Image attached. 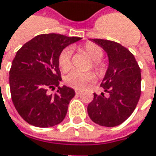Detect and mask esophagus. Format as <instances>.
I'll return each mask as SVG.
<instances>
[{
  "mask_svg": "<svg viewBox=\"0 0 156 156\" xmlns=\"http://www.w3.org/2000/svg\"><path fill=\"white\" fill-rule=\"evenodd\" d=\"M75 91H76V94H78V95H79V94H81V92H82L81 90H78V89H76Z\"/></svg>",
  "mask_w": 156,
  "mask_h": 156,
  "instance_id": "obj_1",
  "label": "esophagus"
}]
</instances>
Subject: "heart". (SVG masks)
I'll return each mask as SVG.
<instances>
[{
	"mask_svg": "<svg viewBox=\"0 0 156 156\" xmlns=\"http://www.w3.org/2000/svg\"><path fill=\"white\" fill-rule=\"evenodd\" d=\"M83 51L93 60V68L98 71H102L103 64L99 61L104 55L102 48L93 43H87L83 47ZM71 54L70 48H65L58 56V65L63 71H67L71 67ZM95 74L92 72H80L78 70H72L65 76V82L71 87L81 89L85 87L87 83L95 80Z\"/></svg>",
	"mask_w": 156,
	"mask_h": 156,
	"instance_id": "b5f03b06",
	"label": "heart"
}]
</instances>
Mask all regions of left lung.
Segmentation results:
<instances>
[{"instance_id": "left-lung-1", "label": "left lung", "mask_w": 156, "mask_h": 156, "mask_svg": "<svg viewBox=\"0 0 156 156\" xmlns=\"http://www.w3.org/2000/svg\"><path fill=\"white\" fill-rule=\"evenodd\" d=\"M108 57V67L100 87L108 97L94 93L87 106L90 119L102 126L113 127L125 122L134 112L141 95V69L134 55L121 44L91 39Z\"/></svg>"}]
</instances>
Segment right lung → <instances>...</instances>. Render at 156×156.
<instances>
[{
  "mask_svg": "<svg viewBox=\"0 0 156 156\" xmlns=\"http://www.w3.org/2000/svg\"><path fill=\"white\" fill-rule=\"evenodd\" d=\"M80 40L56 33L41 34L17 51L10 70L11 95L19 115L30 125L49 127L64 120L74 89L59 87L54 95H48L47 89H55L61 81L59 54Z\"/></svg>",
  "mask_w": 156,
  "mask_h": 156,
  "instance_id": "obj_1",
  "label": "right lung"
}]
</instances>
